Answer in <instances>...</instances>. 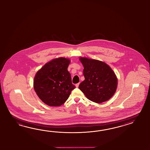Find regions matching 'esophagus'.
<instances>
[{"label":"esophagus","instance_id":"esophagus-1","mask_svg":"<svg viewBox=\"0 0 150 150\" xmlns=\"http://www.w3.org/2000/svg\"><path fill=\"white\" fill-rule=\"evenodd\" d=\"M79 85H80V83H76V84L75 85V86H76V87L77 88H78V87H79Z\"/></svg>","mask_w":150,"mask_h":150}]
</instances>
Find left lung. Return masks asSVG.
<instances>
[{
    "mask_svg": "<svg viewBox=\"0 0 150 150\" xmlns=\"http://www.w3.org/2000/svg\"><path fill=\"white\" fill-rule=\"evenodd\" d=\"M83 65L85 80L79 88L90 100L102 103L109 100L116 92L118 80L113 70L106 63L86 57H79Z\"/></svg>",
    "mask_w": 150,
    "mask_h": 150,
    "instance_id": "obj_1",
    "label": "left lung"
}]
</instances>
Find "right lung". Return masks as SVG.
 Returning <instances> with one entry per match:
<instances>
[{
	"label": "right lung",
	"instance_id": "obj_1",
	"mask_svg": "<svg viewBox=\"0 0 150 150\" xmlns=\"http://www.w3.org/2000/svg\"><path fill=\"white\" fill-rule=\"evenodd\" d=\"M69 58L59 57L46 63L37 71L33 87L37 96L50 106H59L68 99L76 87L68 70Z\"/></svg>",
	"mask_w": 150,
	"mask_h": 150
}]
</instances>
